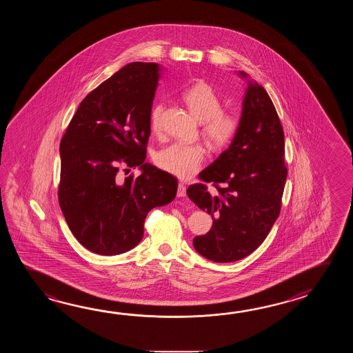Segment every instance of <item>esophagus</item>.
Returning <instances> with one entry per match:
<instances>
[{"instance_id": "obj_1", "label": "esophagus", "mask_w": 353, "mask_h": 353, "mask_svg": "<svg viewBox=\"0 0 353 353\" xmlns=\"http://www.w3.org/2000/svg\"><path fill=\"white\" fill-rule=\"evenodd\" d=\"M178 196H185L187 195V187L184 185V184H181L179 183V185H178V193H176Z\"/></svg>"}]
</instances>
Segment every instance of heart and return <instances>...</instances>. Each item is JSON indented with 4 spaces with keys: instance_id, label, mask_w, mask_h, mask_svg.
Returning a JSON list of instances; mask_svg holds the SVG:
<instances>
[{
    "instance_id": "1",
    "label": "heart",
    "mask_w": 353,
    "mask_h": 353,
    "mask_svg": "<svg viewBox=\"0 0 353 353\" xmlns=\"http://www.w3.org/2000/svg\"><path fill=\"white\" fill-rule=\"evenodd\" d=\"M181 98L199 121L202 131L212 145L222 148L232 141L240 128L239 116L222 108V99L210 83L195 82L181 92ZM164 105L155 103L150 110V126L154 132L161 130ZM205 149L202 143H174L159 151L157 164L163 170L181 179L193 176L202 166Z\"/></svg>"
}]
</instances>
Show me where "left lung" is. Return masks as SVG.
Segmentation results:
<instances>
[{
    "instance_id": "8db88e82",
    "label": "left lung",
    "mask_w": 353,
    "mask_h": 353,
    "mask_svg": "<svg viewBox=\"0 0 353 353\" xmlns=\"http://www.w3.org/2000/svg\"><path fill=\"white\" fill-rule=\"evenodd\" d=\"M239 75L248 78L245 72ZM284 131L263 85L248 81L240 128L227 150L199 174L203 183L187 194L213 217L210 232L196 236L193 246L210 261L232 263L254 252L279 217L285 187Z\"/></svg>"
}]
</instances>
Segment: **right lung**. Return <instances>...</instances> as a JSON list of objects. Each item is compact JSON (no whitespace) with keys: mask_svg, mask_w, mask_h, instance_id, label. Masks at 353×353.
Masks as SVG:
<instances>
[{"mask_svg":"<svg viewBox=\"0 0 353 353\" xmlns=\"http://www.w3.org/2000/svg\"><path fill=\"white\" fill-rule=\"evenodd\" d=\"M160 72L157 63L121 68L83 99L60 141V208L75 239L98 255L135 248L148 213L176 195L173 175L145 163ZM137 165V179L118 175Z\"/></svg>","mask_w":353,"mask_h":353,"instance_id":"right-lung-1","label":"right lung"}]
</instances>
